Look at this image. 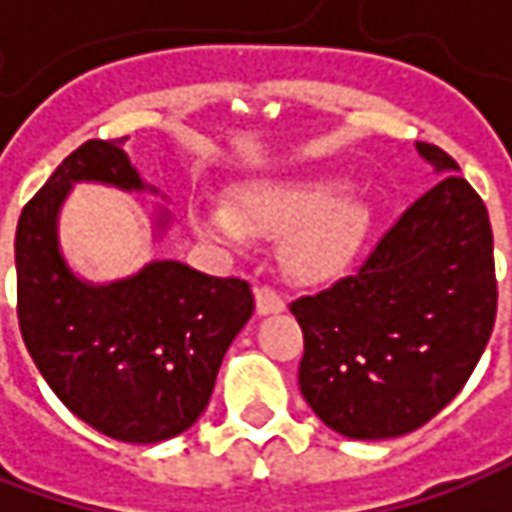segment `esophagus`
Instances as JSON below:
<instances>
[{
  "instance_id": "34e87169",
  "label": "esophagus",
  "mask_w": 512,
  "mask_h": 512,
  "mask_svg": "<svg viewBox=\"0 0 512 512\" xmlns=\"http://www.w3.org/2000/svg\"><path fill=\"white\" fill-rule=\"evenodd\" d=\"M255 303L260 314H277V311L286 309V300L283 294L272 286H257L255 289Z\"/></svg>"
}]
</instances>
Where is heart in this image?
<instances>
[{"instance_id":"heart-1","label":"heart","mask_w":512,"mask_h":512,"mask_svg":"<svg viewBox=\"0 0 512 512\" xmlns=\"http://www.w3.org/2000/svg\"><path fill=\"white\" fill-rule=\"evenodd\" d=\"M195 223L209 238L246 243L249 235L283 238V260L297 280H328L360 252L371 226L368 203L334 178H294L240 189L232 206H198Z\"/></svg>"}]
</instances>
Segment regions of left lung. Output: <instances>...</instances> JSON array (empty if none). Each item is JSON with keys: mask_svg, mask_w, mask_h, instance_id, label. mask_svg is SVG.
<instances>
[{"mask_svg": "<svg viewBox=\"0 0 512 512\" xmlns=\"http://www.w3.org/2000/svg\"><path fill=\"white\" fill-rule=\"evenodd\" d=\"M445 178L411 203L354 274L291 303L303 328L300 391L351 439H391L465 388L496 323L493 229L479 192L436 144Z\"/></svg>", "mask_w": 512, "mask_h": 512, "instance_id": "1", "label": "left lung"}]
</instances>
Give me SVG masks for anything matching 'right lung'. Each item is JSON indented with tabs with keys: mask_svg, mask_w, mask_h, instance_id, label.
<instances>
[{
	"mask_svg": "<svg viewBox=\"0 0 512 512\" xmlns=\"http://www.w3.org/2000/svg\"><path fill=\"white\" fill-rule=\"evenodd\" d=\"M124 141H84L25 203L13 246L16 317L39 374L73 414L110 439L152 445L203 414L255 297L240 277L175 260L110 286L73 277L56 243L59 206L76 181L141 189Z\"/></svg>",
	"mask_w": 512,
	"mask_h": 512,
	"instance_id": "obj_1",
	"label": "right lung"
}]
</instances>
